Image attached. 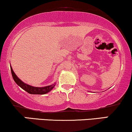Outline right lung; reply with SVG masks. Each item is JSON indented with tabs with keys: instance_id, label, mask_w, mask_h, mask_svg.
<instances>
[{
	"instance_id": "add662e5",
	"label": "right lung",
	"mask_w": 132,
	"mask_h": 132,
	"mask_svg": "<svg viewBox=\"0 0 132 132\" xmlns=\"http://www.w3.org/2000/svg\"><path fill=\"white\" fill-rule=\"evenodd\" d=\"M11 74H12L13 78L14 81H15L16 84L18 85L19 87H21L24 90L26 91L29 94H40V95H42V94H47L48 92L51 91L52 89L54 88L55 86H56V83L51 84L50 86H45V87H34V86H30L29 84H27L22 82L20 79L16 75L14 72L12 68L10 66Z\"/></svg>"
}]
</instances>
